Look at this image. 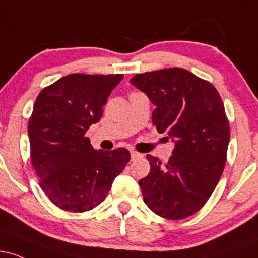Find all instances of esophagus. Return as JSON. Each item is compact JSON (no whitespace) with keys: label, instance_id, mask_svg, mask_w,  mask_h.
I'll use <instances>...</instances> for the list:
<instances>
[{"label":"esophagus","instance_id":"1","mask_svg":"<svg viewBox=\"0 0 258 258\" xmlns=\"http://www.w3.org/2000/svg\"><path fill=\"white\" fill-rule=\"evenodd\" d=\"M139 156H142V155H141V154H138L137 152H131V159L132 160L137 159V158H139Z\"/></svg>","mask_w":258,"mask_h":258}]
</instances>
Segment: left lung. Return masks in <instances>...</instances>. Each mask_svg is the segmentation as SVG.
Wrapping results in <instances>:
<instances>
[{
	"label": "left lung",
	"instance_id": "obj_1",
	"mask_svg": "<svg viewBox=\"0 0 258 258\" xmlns=\"http://www.w3.org/2000/svg\"><path fill=\"white\" fill-rule=\"evenodd\" d=\"M130 82L155 105L153 123L174 143L165 167L147 155L150 172L139 180L144 203L161 217L183 220L205 205L223 172L230 137L223 102L210 82L180 68Z\"/></svg>",
	"mask_w": 258,
	"mask_h": 258
}]
</instances>
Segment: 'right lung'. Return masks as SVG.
I'll use <instances>...</instances> for the list:
<instances>
[{
    "label": "right lung",
    "mask_w": 258,
    "mask_h": 258,
    "mask_svg": "<svg viewBox=\"0 0 258 258\" xmlns=\"http://www.w3.org/2000/svg\"><path fill=\"white\" fill-rule=\"evenodd\" d=\"M123 75L72 74L40 92L29 120L31 164L54 205L85 212L99 205L131 159L125 148L105 152L85 133Z\"/></svg>",
    "instance_id": "1"
}]
</instances>
